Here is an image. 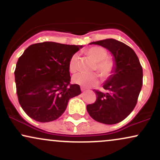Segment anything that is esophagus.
Listing matches in <instances>:
<instances>
[{
  "instance_id": "34e87169",
  "label": "esophagus",
  "mask_w": 160,
  "mask_h": 160,
  "mask_svg": "<svg viewBox=\"0 0 160 160\" xmlns=\"http://www.w3.org/2000/svg\"><path fill=\"white\" fill-rule=\"evenodd\" d=\"M80 89H81V91H82V92H84V91H86V88H84V87H81V88H80Z\"/></svg>"
}]
</instances>
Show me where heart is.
<instances>
[{"mask_svg": "<svg viewBox=\"0 0 160 160\" xmlns=\"http://www.w3.org/2000/svg\"><path fill=\"white\" fill-rule=\"evenodd\" d=\"M86 53L93 60L96 62L94 70H97L102 78L107 80L114 73L116 64L111 58L108 57V51L102 47H92L86 50ZM78 54H74L70 58L68 63L69 71L74 73L78 71ZM99 74L97 73H78L73 78V81L75 83L84 86L92 87L98 83Z\"/></svg>", "mask_w": 160, "mask_h": 160, "instance_id": "b5f03b06", "label": "heart"}]
</instances>
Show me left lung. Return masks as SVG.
Returning <instances> with one entry per match:
<instances>
[{
	"instance_id": "1",
	"label": "left lung",
	"mask_w": 160,
	"mask_h": 160,
	"mask_svg": "<svg viewBox=\"0 0 160 160\" xmlns=\"http://www.w3.org/2000/svg\"><path fill=\"white\" fill-rule=\"evenodd\" d=\"M105 47L113 55L114 73L103 85L106 92L93 89L96 100L86 106L92 119L104 124L118 123L131 113L136 105L143 84V69L131 47L114 39L92 42Z\"/></svg>"
}]
</instances>
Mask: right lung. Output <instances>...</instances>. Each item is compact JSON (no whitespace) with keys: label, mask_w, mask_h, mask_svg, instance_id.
Segmentation results:
<instances>
[{"label":"right lung","mask_w":160,"mask_h":160,"mask_svg":"<svg viewBox=\"0 0 160 160\" xmlns=\"http://www.w3.org/2000/svg\"><path fill=\"white\" fill-rule=\"evenodd\" d=\"M82 47L55 42L29 46L19 57L15 69L19 102L33 120L51 122L65 111L70 98L81 93L71 84L70 58Z\"/></svg>","instance_id":"add662e5"}]
</instances>
